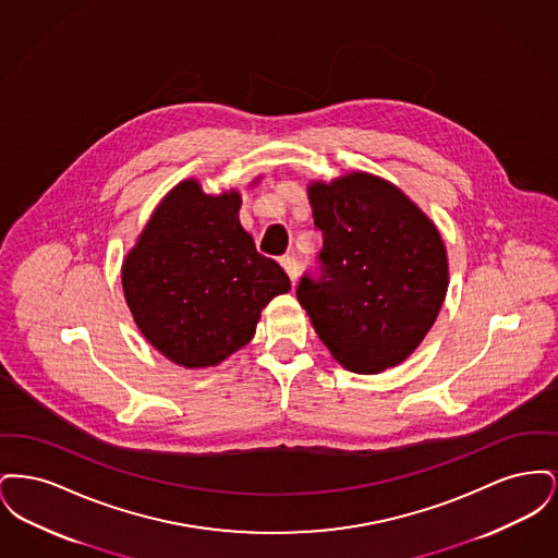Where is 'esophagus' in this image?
<instances>
[{
    "mask_svg": "<svg viewBox=\"0 0 558 558\" xmlns=\"http://www.w3.org/2000/svg\"><path fill=\"white\" fill-rule=\"evenodd\" d=\"M280 266L284 267V271L289 274V278H291L292 284L296 282V276H299V266H296V259L292 257V255H284L282 259H280Z\"/></svg>",
    "mask_w": 558,
    "mask_h": 558,
    "instance_id": "esophagus-1",
    "label": "esophagus"
}]
</instances>
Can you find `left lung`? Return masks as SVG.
Listing matches in <instances>:
<instances>
[{
    "label": "left lung",
    "instance_id": "obj_1",
    "mask_svg": "<svg viewBox=\"0 0 558 558\" xmlns=\"http://www.w3.org/2000/svg\"><path fill=\"white\" fill-rule=\"evenodd\" d=\"M307 192L324 246L316 274L301 276L299 303L347 371L398 366L421 345L448 291L437 228L399 187L371 173L316 182Z\"/></svg>",
    "mask_w": 558,
    "mask_h": 558
}]
</instances>
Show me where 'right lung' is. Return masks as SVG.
<instances>
[{
  "instance_id": "obj_1",
  "label": "right lung",
  "mask_w": 558,
  "mask_h": 558,
  "mask_svg": "<svg viewBox=\"0 0 558 558\" xmlns=\"http://www.w3.org/2000/svg\"><path fill=\"white\" fill-rule=\"evenodd\" d=\"M239 209V192L209 196L196 182H182L123 264L137 328L180 366H215L239 351L267 303L291 291L287 271L257 253Z\"/></svg>"
}]
</instances>
